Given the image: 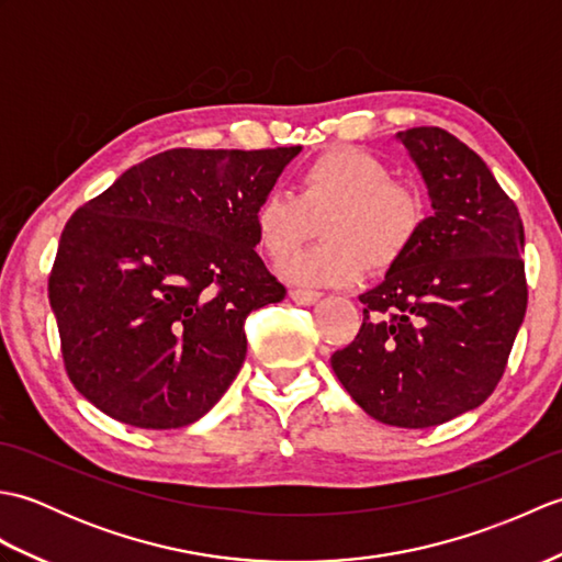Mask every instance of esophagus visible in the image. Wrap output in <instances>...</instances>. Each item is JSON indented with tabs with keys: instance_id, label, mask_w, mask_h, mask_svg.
I'll use <instances>...</instances> for the list:
<instances>
[{
	"instance_id": "esophagus-1",
	"label": "esophagus",
	"mask_w": 562,
	"mask_h": 562,
	"mask_svg": "<svg viewBox=\"0 0 562 562\" xmlns=\"http://www.w3.org/2000/svg\"><path fill=\"white\" fill-rule=\"evenodd\" d=\"M290 300L294 302V304H314V302H318L321 300V292H316V290H292L290 292Z\"/></svg>"
}]
</instances>
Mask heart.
<instances>
[{
	"mask_svg": "<svg viewBox=\"0 0 562 562\" xmlns=\"http://www.w3.org/2000/svg\"><path fill=\"white\" fill-rule=\"evenodd\" d=\"M322 222L329 238L284 260L280 272L294 284L338 288L362 278L367 262L386 270L415 244L425 224L417 190L391 181L389 166L357 147H336L308 161L296 176V195L268 190L254 207L258 248L282 260Z\"/></svg>",
	"mask_w": 562,
	"mask_h": 562,
	"instance_id": "obj_1",
	"label": "heart"
}]
</instances>
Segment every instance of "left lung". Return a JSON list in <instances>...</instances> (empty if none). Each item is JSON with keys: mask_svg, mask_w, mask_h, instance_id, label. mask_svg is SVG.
Segmentation results:
<instances>
[{"mask_svg": "<svg viewBox=\"0 0 562 562\" xmlns=\"http://www.w3.org/2000/svg\"><path fill=\"white\" fill-rule=\"evenodd\" d=\"M396 139L427 186L432 217L374 290L364 321L330 367L384 425L451 420L495 391L527 314L524 224L485 161L441 127Z\"/></svg>", "mask_w": 562, "mask_h": 562, "instance_id": "8db88e82", "label": "left lung"}]
</instances>
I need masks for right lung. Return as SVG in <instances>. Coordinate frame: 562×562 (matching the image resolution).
Wrapping results in <instances>:
<instances>
[{"mask_svg": "<svg viewBox=\"0 0 562 562\" xmlns=\"http://www.w3.org/2000/svg\"><path fill=\"white\" fill-rule=\"evenodd\" d=\"M302 147L169 149L65 224L47 280L71 384L113 420H200L246 360V316L284 300L254 207Z\"/></svg>", "mask_w": 562, "mask_h": 562, "instance_id": "right-lung-1", "label": "right lung"}]
</instances>
